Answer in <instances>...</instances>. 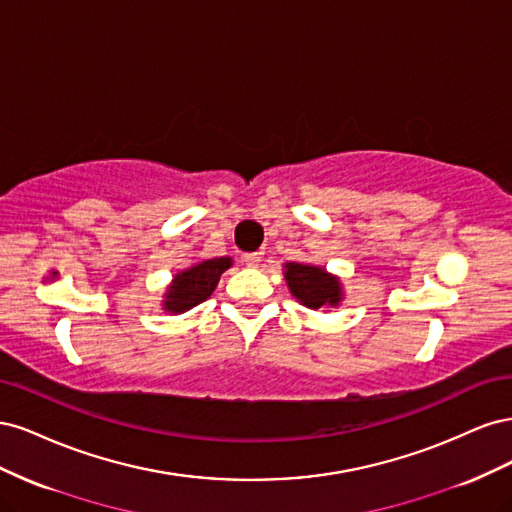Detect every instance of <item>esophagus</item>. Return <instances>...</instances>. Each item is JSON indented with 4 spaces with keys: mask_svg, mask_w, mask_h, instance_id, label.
<instances>
[{
    "mask_svg": "<svg viewBox=\"0 0 512 512\" xmlns=\"http://www.w3.org/2000/svg\"><path fill=\"white\" fill-rule=\"evenodd\" d=\"M243 265H247V267H258V262H260V254L258 252H252V254H243Z\"/></svg>",
    "mask_w": 512,
    "mask_h": 512,
    "instance_id": "obj_1",
    "label": "esophagus"
}]
</instances>
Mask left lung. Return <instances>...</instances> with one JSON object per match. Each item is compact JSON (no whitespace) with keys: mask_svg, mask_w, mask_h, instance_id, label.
Instances as JSON below:
<instances>
[{"mask_svg":"<svg viewBox=\"0 0 512 512\" xmlns=\"http://www.w3.org/2000/svg\"><path fill=\"white\" fill-rule=\"evenodd\" d=\"M284 277L292 297L309 309L337 307L342 303V284L339 277L324 271L322 267L303 265V262H286Z\"/></svg>","mask_w":512,"mask_h":512,"instance_id":"left-lung-1","label":"left lung"}]
</instances>
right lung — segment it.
Segmentation results:
<instances>
[{"label": "right lung", "instance_id": "obj_1", "mask_svg": "<svg viewBox=\"0 0 512 512\" xmlns=\"http://www.w3.org/2000/svg\"><path fill=\"white\" fill-rule=\"evenodd\" d=\"M232 265L228 256L196 262L194 267L183 269L175 275L173 284L164 294V309L170 314H183L211 297L220 282V275Z\"/></svg>", "mask_w": 512, "mask_h": 512}]
</instances>
